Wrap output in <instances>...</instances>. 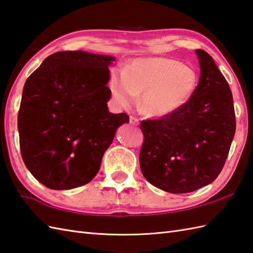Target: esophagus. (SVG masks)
Listing matches in <instances>:
<instances>
[{
	"mask_svg": "<svg viewBox=\"0 0 253 253\" xmlns=\"http://www.w3.org/2000/svg\"><path fill=\"white\" fill-rule=\"evenodd\" d=\"M130 123H131V125H133V126H137L138 125V119H137L136 117L131 116L130 117Z\"/></svg>",
	"mask_w": 253,
	"mask_h": 253,
	"instance_id": "esophagus-1",
	"label": "esophagus"
}]
</instances>
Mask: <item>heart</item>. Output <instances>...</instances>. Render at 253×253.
<instances>
[{
	"mask_svg": "<svg viewBox=\"0 0 253 253\" xmlns=\"http://www.w3.org/2000/svg\"><path fill=\"white\" fill-rule=\"evenodd\" d=\"M197 85L198 75L193 67L159 56L133 59L123 72H115L109 80L118 104L131 105L142 93V109L153 117H167L183 108Z\"/></svg>",
	"mask_w": 253,
	"mask_h": 253,
	"instance_id": "b5f03b06",
	"label": "heart"
}]
</instances>
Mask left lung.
Instances as JSON below:
<instances>
[{
    "label": "left lung",
    "mask_w": 253,
    "mask_h": 253,
    "mask_svg": "<svg viewBox=\"0 0 253 253\" xmlns=\"http://www.w3.org/2000/svg\"><path fill=\"white\" fill-rule=\"evenodd\" d=\"M200 78L193 97L173 115L141 123L139 165L144 177L165 192L190 193L222 171L236 131L233 95L214 60L196 49Z\"/></svg>",
    "instance_id": "1"
}]
</instances>
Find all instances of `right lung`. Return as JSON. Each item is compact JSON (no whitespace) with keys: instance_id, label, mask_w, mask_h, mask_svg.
Wrapping results in <instances>:
<instances>
[{"instance_id":"1","label":"right lung","mask_w":253,"mask_h":253,"mask_svg":"<svg viewBox=\"0 0 253 253\" xmlns=\"http://www.w3.org/2000/svg\"><path fill=\"white\" fill-rule=\"evenodd\" d=\"M115 57L83 50L49 55L28 78L18 112L21 157L39 182L65 190L96 175L125 112L111 114L109 65Z\"/></svg>"}]
</instances>
